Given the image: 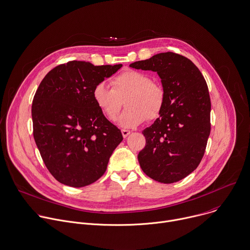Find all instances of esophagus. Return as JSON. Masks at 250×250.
I'll use <instances>...</instances> for the list:
<instances>
[{"label": "esophagus", "mask_w": 250, "mask_h": 250, "mask_svg": "<svg viewBox=\"0 0 250 250\" xmlns=\"http://www.w3.org/2000/svg\"><path fill=\"white\" fill-rule=\"evenodd\" d=\"M122 134H123L124 138H126V137L130 134V131H129V130H126V129H123V130H122Z\"/></svg>", "instance_id": "1"}]
</instances>
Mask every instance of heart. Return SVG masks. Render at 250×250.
<instances>
[{
	"instance_id": "1",
	"label": "heart",
	"mask_w": 250,
	"mask_h": 250,
	"mask_svg": "<svg viewBox=\"0 0 250 250\" xmlns=\"http://www.w3.org/2000/svg\"><path fill=\"white\" fill-rule=\"evenodd\" d=\"M112 89L99 82L92 90V99L110 122L116 120L123 100L125 110L119 118V125L133 128L145 119L152 122L160 118L166 105V91L159 82L151 81L149 74L135 69H125L113 77Z\"/></svg>"
}]
</instances>
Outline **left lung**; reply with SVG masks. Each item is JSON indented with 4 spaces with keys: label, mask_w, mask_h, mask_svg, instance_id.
Listing matches in <instances>:
<instances>
[{
    "label": "left lung",
    "mask_w": 250,
    "mask_h": 250,
    "mask_svg": "<svg viewBox=\"0 0 250 250\" xmlns=\"http://www.w3.org/2000/svg\"><path fill=\"white\" fill-rule=\"evenodd\" d=\"M129 66L156 71L166 91L162 115L142 131L146 145L137 156L140 167L156 182H179L198 167L205 153L211 130L207 83L189 59L173 52Z\"/></svg>",
    "instance_id": "obj_1"
}]
</instances>
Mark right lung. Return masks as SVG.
Returning a JSON list of instances; mask_svg holds the SVG:
<instances>
[{
  "instance_id": "obj_1",
  "label": "right lung",
  "mask_w": 250,
  "mask_h": 250,
  "mask_svg": "<svg viewBox=\"0 0 250 250\" xmlns=\"http://www.w3.org/2000/svg\"><path fill=\"white\" fill-rule=\"evenodd\" d=\"M122 66L70 61L50 70L36 90L31 109L34 140L61 184L83 188L99 180L122 142L121 130L92 99L97 83Z\"/></svg>"
}]
</instances>
